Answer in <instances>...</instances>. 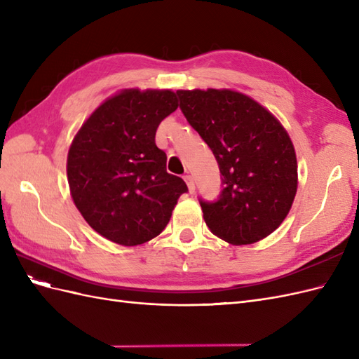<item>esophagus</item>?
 <instances>
[{
  "label": "esophagus",
  "instance_id": "34e87169",
  "mask_svg": "<svg viewBox=\"0 0 359 359\" xmlns=\"http://www.w3.org/2000/svg\"><path fill=\"white\" fill-rule=\"evenodd\" d=\"M184 181L187 182V187H189V191L190 193H194V190H196V186H194V180L191 175H186L184 177Z\"/></svg>",
  "mask_w": 359,
  "mask_h": 359
}]
</instances>
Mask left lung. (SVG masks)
Returning <instances> with one entry per match:
<instances>
[{"label": "left lung", "instance_id": "obj_1", "mask_svg": "<svg viewBox=\"0 0 359 359\" xmlns=\"http://www.w3.org/2000/svg\"><path fill=\"white\" fill-rule=\"evenodd\" d=\"M180 109L210 147L222 173L217 201L199 198L210 231L233 245L253 244L286 219L298 186L292 140L276 116L231 90L177 91Z\"/></svg>", "mask_w": 359, "mask_h": 359}]
</instances>
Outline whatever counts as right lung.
I'll return each mask as SVG.
<instances>
[{
    "label": "right lung",
    "instance_id": "obj_1",
    "mask_svg": "<svg viewBox=\"0 0 359 359\" xmlns=\"http://www.w3.org/2000/svg\"><path fill=\"white\" fill-rule=\"evenodd\" d=\"M169 90H124L102 103L74 136L67 157L73 202L95 232L121 245L161 233L189 189L166 172L158 124L177 111Z\"/></svg>",
    "mask_w": 359,
    "mask_h": 359
}]
</instances>
